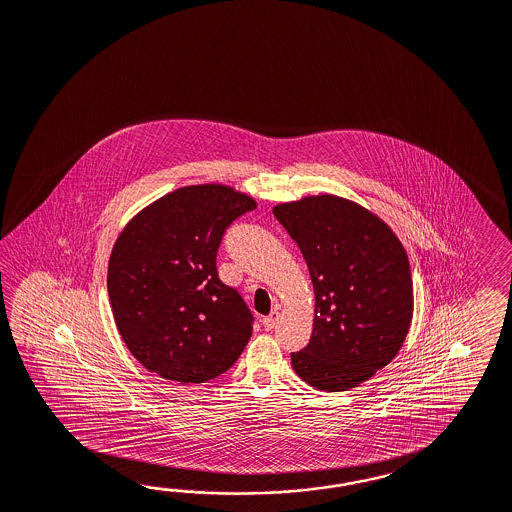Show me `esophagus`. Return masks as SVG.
I'll use <instances>...</instances> for the list:
<instances>
[{
	"instance_id": "34e87169",
	"label": "esophagus",
	"mask_w": 512,
	"mask_h": 512,
	"mask_svg": "<svg viewBox=\"0 0 512 512\" xmlns=\"http://www.w3.org/2000/svg\"><path fill=\"white\" fill-rule=\"evenodd\" d=\"M277 318H279V311H272L268 317L263 318L264 330H272L276 326Z\"/></svg>"
}]
</instances>
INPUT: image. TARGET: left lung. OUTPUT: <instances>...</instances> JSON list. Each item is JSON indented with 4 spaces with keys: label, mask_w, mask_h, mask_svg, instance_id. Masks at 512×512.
Segmentation results:
<instances>
[{
    "label": "left lung",
    "mask_w": 512,
    "mask_h": 512,
    "mask_svg": "<svg viewBox=\"0 0 512 512\" xmlns=\"http://www.w3.org/2000/svg\"><path fill=\"white\" fill-rule=\"evenodd\" d=\"M274 216L304 255L315 291L311 341L292 369L320 391H346L393 360L414 317L406 249L369 208L333 194L279 203Z\"/></svg>",
    "instance_id": "left-lung-1"
}]
</instances>
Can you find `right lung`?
Here are the masks:
<instances>
[{
	"mask_svg": "<svg viewBox=\"0 0 512 512\" xmlns=\"http://www.w3.org/2000/svg\"><path fill=\"white\" fill-rule=\"evenodd\" d=\"M255 207L233 186H184L139 210L117 236L108 264L111 311L147 371L201 384L240 358L253 317L221 283L216 253L225 229Z\"/></svg>",
	"mask_w": 512,
	"mask_h": 512,
	"instance_id": "add662e5",
	"label": "right lung"
}]
</instances>
